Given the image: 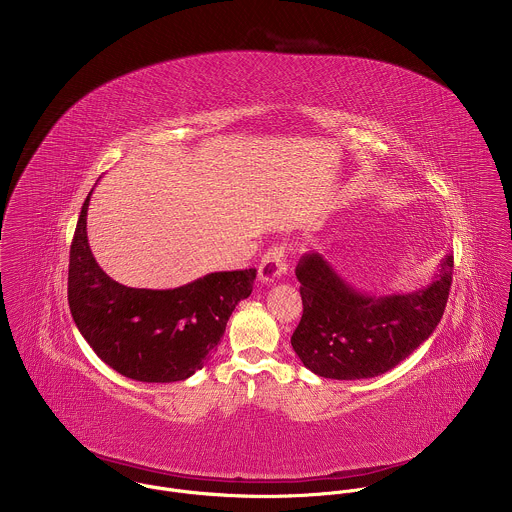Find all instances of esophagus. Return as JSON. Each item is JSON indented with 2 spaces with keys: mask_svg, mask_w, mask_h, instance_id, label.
I'll return each mask as SVG.
<instances>
[{
  "mask_svg": "<svg viewBox=\"0 0 512 512\" xmlns=\"http://www.w3.org/2000/svg\"><path fill=\"white\" fill-rule=\"evenodd\" d=\"M288 270V254L282 246H272L260 260L258 278L264 284L280 280Z\"/></svg>",
  "mask_w": 512,
  "mask_h": 512,
  "instance_id": "esophagus-1",
  "label": "esophagus"
}]
</instances>
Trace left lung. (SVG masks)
Wrapping results in <instances>:
<instances>
[{
	"label": "left lung",
	"instance_id": "left-lung-1",
	"mask_svg": "<svg viewBox=\"0 0 512 512\" xmlns=\"http://www.w3.org/2000/svg\"><path fill=\"white\" fill-rule=\"evenodd\" d=\"M453 254L422 290L359 292L317 252L299 260L303 315L292 347L311 372L335 380L372 378L400 365L438 327L451 288Z\"/></svg>",
	"mask_w": 512,
	"mask_h": 512
}]
</instances>
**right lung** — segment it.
<instances>
[{
  "label": "right lung",
  "instance_id": "add662e5",
  "mask_svg": "<svg viewBox=\"0 0 512 512\" xmlns=\"http://www.w3.org/2000/svg\"><path fill=\"white\" fill-rule=\"evenodd\" d=\"M88 193L76 222L69 262V307L92 351L140 382H177L201 370L224 335L256 270L215 272L173 290H138L112 280L86 236Z\"/></svg>",
  "mask_w": 512,
  "mask_h": 512
}]
</instances>
